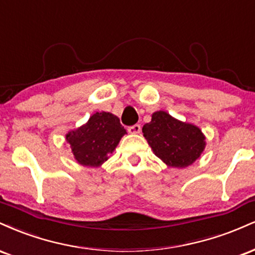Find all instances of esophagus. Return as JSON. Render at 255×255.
Instances as JSON below:
<instances>
[{
  "mask_svg": "<svg viewBox=\"0 0 255 255\" xmlns=\"http://www.w3.org/2000/svg\"><path fill=\"white\" fill-rule=\"evenodd\" d=\"M128 133H139L140 132V125L139 124H134V125H131V127L128 128Z\"/></svg>",
  "mask_w": 255,
  "mask_h": 255,
  "instance_id": "1",
  "label": "esophagus"
}]
</instances>
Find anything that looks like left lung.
I'll return each instance as SVG.
<instances>
[{
  "label": "left lung",
  "instance_id": "1",
  "mask_svg": "<svg viewBox=\"0 0 255 255\" xmlns=\"http://www.w3.org/2000/svg\"><path fill=\"white\" fill-rule=\"evenodd\" d=\"M152 151L169 167L190 166L205 148V137L198 128L158 111L142 128Z\"/></svg>",
  "mask_w": 255,
  "mask_h": 255
}]
</instances>
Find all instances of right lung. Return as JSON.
Masks as SVG:
<instances>
[{
  "instance_id": "1",
  "label": "right lung",
  "mask_w": 255,
  "mask_h": 255,
  "mask_svg": "<svg viewBox=\"0 0 255 255\" xmlns=\"http://www.w3.org/2000/svg\"><path fill=\"white\" fill-rule=\"evenodd\" d=\"M127 133L118 117L109 112L94 113L87 124L67 134L76 161L83 166L97 167L112 154Z\"/></svg>"
}]
</instances>
